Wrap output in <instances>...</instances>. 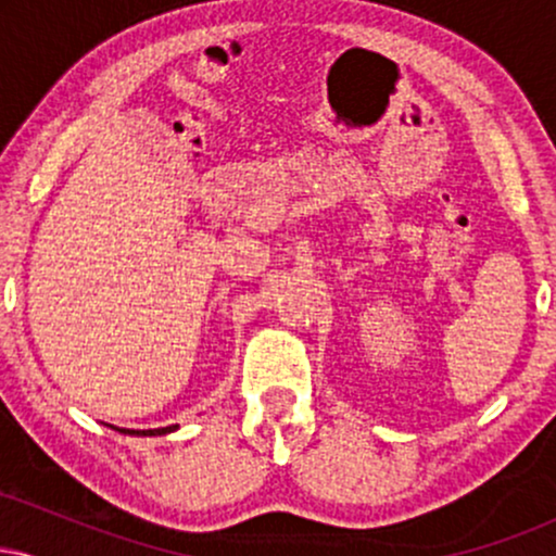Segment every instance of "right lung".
Wrapping results in <instances>:
<instances>
[{
	"label": "right lung",
	"mask_w": 556,
	"mask_h": 556,
	"mask_svg": "<svg viewBox=\"0 0 556 556\" xmlns=\"http://www.w3.org/2000/svg\"><path fill=\"white\" fill-rule=\"evenodd\" d=\"M172 429H177V426H167V429H149V431H132V429H127L125 433H143V437H156V433H167V431H172Z\"/></svg>",
	"instance_id": "add662e5"
}]
</instances>
